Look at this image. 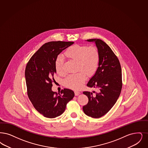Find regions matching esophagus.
Instances as JSON below:
<instances>
[{
  "instance_id": "esophagus-1",
  "label": "esophagus",
  "mask_w": 148,
  "mask_h": 148,
  "mask_svg": "<svg viewBox=\"0 0 148 148\" xmlns=\"http://www.w3.org/2000/svg\"><path fill=\"white\" fill-rule=\"evenodd\" d=\"M74 94H75V96H78V95L80 94V92H78V91H75V92H74Z\"/></svg>"
}]
</instances>
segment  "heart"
I'll return each mask as SVG.
<instances>
[{
    "mask_svg": "<svg viewBox=\"0 0 148 148\" xmlns=\"http://www.w3.org/2000/svg\"><path fill=\"white\" fill-rule=\"evenodd\" d=\"M65 57L77 62L76 74H71L64 80L65 87L78 90L83 87L86 79V74L91 77L97 71L100 63V53L95 46L75 45L68 48L64 53ZM55 69L59 75L64 74L63 60L58 57L55 62Z\"/></svg>",
    "mask_w": 148,
    "mask_h": 148,
    "instance_id": "heart-1",
    "label": "heart"
}]
</instances>
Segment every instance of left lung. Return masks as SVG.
I'll return each mask as SVG.
<instances>
[{
  "mask_svg": "<svg viewBox=\"0 0 148 148\" xmlns=\"http://www.w3.org/2000/svg\"><path fill=\"white\" fill-rule=\"evenodd\" d=\"M87 41L95 42L100 59L97 71L87 84L88 87L97 89V92H83L89 99L88 104L83 106V111L89 117L98 118L112 108L120 95L122 70L117 57L105 42L100 39H89Z\"/></svg>",
  "mask_w": 148,
  "mask_h": 148,
  "instance_id": "1",
  "label": "left lung"
}]
</instances>
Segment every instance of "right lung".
Here are the masks:
<instances>
[{
    "instance_id": "1",
    "label": "right lung",
    "mask_w": 148,
    "mask_h": 148,
    "mask_svg": "<svg viewBox=\"0 0 148 148\" xmlns=\"http://www.w3.org/2000/svg\"><path fill=\"white\" fill-rule=\"evenodd\" d=\"M73 42L51 41L45 43L30 58L25 72L28 97L36 110L47 118H56L64 112L74 92L64 89L60 94L52 90L55 62L57 56Z\"/></svg>"
}]
</instances>
